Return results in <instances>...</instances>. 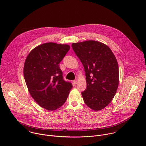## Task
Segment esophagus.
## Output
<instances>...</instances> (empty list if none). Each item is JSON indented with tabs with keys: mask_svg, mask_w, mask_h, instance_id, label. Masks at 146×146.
<instances>
[{
	"mask_svg": "<svg viewBox=\"0 0 146 146\" xmlns=\"http://www.w3.org/2000/svg\"><path fill=\"white\" fill-rule=\"evenodd\" d=\"M77 82H78V80H74L73 81V84H77Z\"/></svg>",
	"mask_w": 146,
	"mask_h": 146,
	"instance_id": "1",
	"label": "esophagus"
}]
</instances>
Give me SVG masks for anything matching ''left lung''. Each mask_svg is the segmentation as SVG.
I'll list each match as a JSON object with an SVG mask.
<instances>
[{
  "instance_id": "1",
  "label": "left lung",
  "mask_w": 146,
  "mask_h": 146,
  "mask_svg": "<svg viewBox=\"0 0 146 146\" xmlns=\"http://www.w3.org/2000/svg\"><path fill=\"white\" fill-rule=\"evenodd\" d=\"M73 50L84 68L87 88L81 92L84 102L99 111L111 102L119 84L116 58L106 44L95 40L72 43Z\"/></svg>"
}]
</instances>
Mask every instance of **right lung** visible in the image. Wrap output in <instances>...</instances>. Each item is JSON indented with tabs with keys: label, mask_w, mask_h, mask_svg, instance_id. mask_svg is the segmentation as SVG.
Instances as JSON below:
<instances>
[{
	"label": "right lung",
	"mask_w": 146,
	"mask_h": 146,
	"mask_svg": "<svg viewBox=\"0 0 146 146\" xmlns=\"http://www.w3.org/2000/svg\"><path fill=\"white\" fill-rule=\"evenodd\" d=\"M68 44L49 42L28 55L24 76L32 98L42 108L54 111L65 103L73 86L63 79L59 64L70 50Z\"/></svg>",
	"instance_id": "obj_1"
}]
</instances>
